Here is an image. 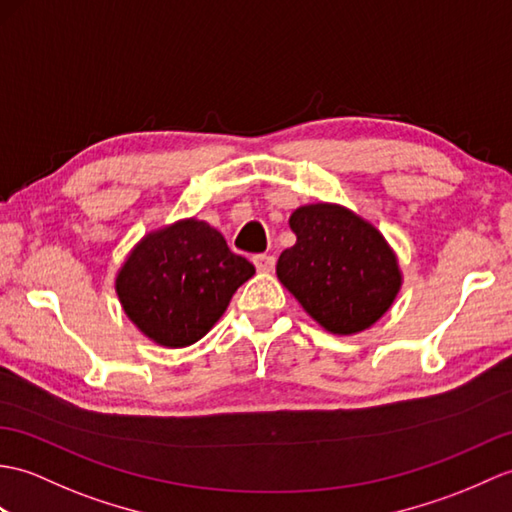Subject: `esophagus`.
I'll use <instances>...</instances> for the list:
<instances>
[{
    "label": "esophagus",
    "instance_id": "1",
    "mask_svg": "<svg viewBox=\"0 0 512 512\" xmlns=\"http://www.w3.org/2000/svg\"><path fill=\"white\" fill-rule=\"evenodd\" d=\"M253 264L259 272H270L272 268H275V257H272V255H255Z\"/></svg>",
    "mask_w": 512,
    "mask_h": 512
}]
</instances>
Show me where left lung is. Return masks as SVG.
<instances>
[{"instance_id":"8db88e82","label":"left lung","mask_w":512,"mask_h":512,"mask_svg":"<svg viewBox=\"0 0 512 512\" xmlns=\"http://www.w3.org/2000/svg\"><path fill=\"white\" fill-rule=\"evenodd\" d=\"M296 244L277 277L316 323L336 336L375 325L397 299L399 261L384 235L347 207L316 202L290 216Z\"/></svg>"}]
</instances>
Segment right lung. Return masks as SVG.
Returning a JSON list of instances; mask_svg holds the SVG:
<instances>
[{
  "label": "right lung",
  "mask_w": 512,
  "mask_h": 512,
  "mask_svg": "<svg viewBox=\"0 0 512 512\" xmlns=\"http://www.w3.org/2000/svg\"><path fill=\"white\" fill-rule=\"evenodd\" d=\"M255 266L229 251L205 220L187 218L148 233L115 277L126 316L152 342L181 349L198 342L227 312Z\"/></svg>",
  "instance_id": "1"
}]
</instances>
